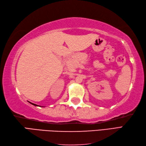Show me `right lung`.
Masks as SVG:
<instances>
[{
	"label": "right lung",
	"mask_w": 146,
	"mask_h": 146,
	"mask_svg": "<svg viewBox=\"0 0 146 146\" xmlns=\"http://www.w3.org/2000/svg\"><path fill=\"white\" fill-rule=\"evenodd\" d=\"M29 103H31V102H29ZM31 104H32V105H35V106H38V105H36V104H33V103H31Z\"/></svg>",
	"instance_id": "add662e5"
}]
</instances>
